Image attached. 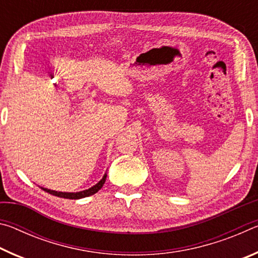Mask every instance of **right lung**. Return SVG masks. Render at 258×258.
<instances>
[{"instance_id":"obj_1","label":"right lung","mask_w":258,"mask_h":258,"mask_svg":"<svg viewBox=\"0 0 258 258\" xmlns=\"http://www.w3.org/2000/svg\"><path fill=\"white\" fill-rule=\"evenodd\" d=\"M106 178H107V174H104L103 177L97 183V184L93 185L92 187H90V189L83 190V191H80V192H60V191H54V190L46 189V187H42V189L44 190L45 192H47V194L56 196V197H60V198L81 199V198H85V197H89V196H92L94 194H97V192L103 186L104 182H106Z\"/></svg>"}]
</instances>
